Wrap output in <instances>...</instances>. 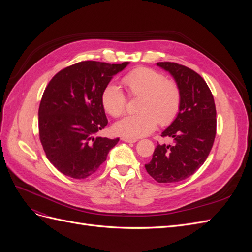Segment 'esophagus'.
<instances>
[{
    "label": "esophagus",
    "instance_id": "obj_1",
    "mask_svg": "<svg viewBox=\"0 0 252 252\" xmlns=\"http://www.w3.org/2000/svg\"><path fill=\"white\" fill-rule=\"evenodd\" d=\"M122 141H124V142H126V143H135L136 141V139H128V138H122Z\"/></svg>",
    "mask_w": 252,
    "mask_h": 252
}]
</instances>
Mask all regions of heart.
Instances as JSON below:
<instances>
[{
    "mask_svg": "<svg viewBox=\"0 0 252 252\" xmlns=\"http://www.w3.org/2000/svg\"><path fill=\"white\" fill-rule=\"evenodd\" d=\"M127 91L141 96L138 110L118 121L113 131L128 139H139L155 130L158 123L168 125L177 118L181 107V93L177 84L166 80L162 73L147 67L133 69L122 79ZM104 109L112 117L125 111L126 97L120 86L108 84L102 93Z\"/></svg>",
    "mask_w": 252,
    "mask_h": 252,
    "instance_id": "b5f03b06",
    "label": "heart"
}]
</instances>
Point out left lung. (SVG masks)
<instances>
[{"instance_id": "1", "label": "left lung", "mask_w": 252, "mask_h": 252, "mask_svg": "<svg viewBox=\"0 0 252 252\" xmlns=\"http://www.w3.org/2000/svg\"><path fill=\"white\" fill-rule=\"evenodd\" d=\"M157 65L177 83L181 107L177 118L162 132L174 144L158 143L145 168L158 183H174L192 175L207 158L216 138L217 111L211 91L200 74L177 63Z\"/></svg>"}]
</instances>
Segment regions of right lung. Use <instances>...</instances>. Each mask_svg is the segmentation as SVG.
<instances>
[{
    "label": "right lung",
    "mask_w": 252,
    "mask_h": 252,
    "mask_svg": "<svg viewBox=\"0 0 252 252\" xmlns=\"http://www.w3.org/2000/svg\"><path fill=\"white\" fill-rule=\"evenodd\" d=\"M129 64L84 61L59 71L45 89L39 132L49 162L63 174L86 179L106 161L119 142L96 136L107 125L102 93Z\"/></svg>",
    "instance_id": "right-lung-1"
}]
</instances>
